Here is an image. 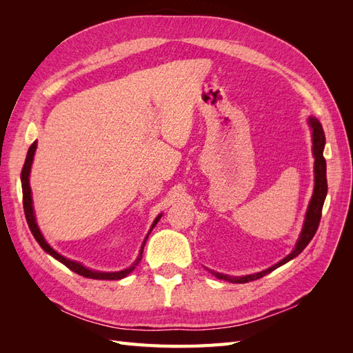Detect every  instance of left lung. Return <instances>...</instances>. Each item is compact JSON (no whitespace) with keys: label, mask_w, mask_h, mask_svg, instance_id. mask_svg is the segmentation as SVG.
<instances>
[{"label":"left lung","mask_w":353,"mask_h":353,"mask_svg":"<svg viewBox=\"0 0 353 353\" xmlns=\"http://www.w3.org/2000/svg\"><path fill=\"white\" fill-rule=\"evenodd\" d=\"M309 128H311V135H312V154H314V193L311 200H309V205L305 213V221H303V227L301 234H299V239L294 244V249L288 253L284 259L280 262H276L275 265L270 266L261 272H254L249 275H241V276H232L227 274H221L209 270L213 275L219 280H225L230 283H249L253 280H258L265 276L266 274L272 272L274 270L279 268V266L287 263L288 261L294 259L297 254H301L303 249L309 244V241L312 240L315 236V232L319 225V219H321V210L324 206V200L327 196V165H325V159H324V147H325V135L321 123L314 116H309L307 119Z\"/></svg>","instance_id":"1"}]
</instances>
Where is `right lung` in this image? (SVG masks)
<instances>
[{
	"label": "right lung",
	"mask_w": 353,
	"mask_h": 353,
	"mask_svg": "<svg viewBox=\"0 0 353 353\" xmlns=\"http://www.w3.org/2000/svg\"><path fill=\"white\" fill-rule=\"evenodd\" d=\"M35 152H37V141H34V144H32L29 147L28 150V154H26V160H25V165H23V169H22V175H20V179H22V191H23V209H25V215H26V221H28V225L30 228V232L32 236L35 237V240L38 241V244L42 248V250L47 252L50 256H52V258L57 259L59 262H61L65 266H68L69 270H72L73 272H77L82 276H87V279H94V280H121V279H125V276L132 272L135 270V266L140 263L141 258H143V250H144V245H145V241L148 239V236H150L152 230L156 227V223L159 222V219L162 218V213L160 215L156 216V219L153 221L152 227H150V231L147 232V236L141 244V249H140V253H138L135 262L128 266V268L122 270V271H114V272H104V271H95V270H90L87 268V266L82 265L81 262H77V261H72V259H68L65 258V256L57 253L54 249L51 248V245L47 243V240L44 239V236H42V232L38 227L37 223V218H35V210H34V200H32V190H30V185H29V175H30V168H32V162H34V156H35Z\"/></svg>",
	"instance_id": "add662e5"
}]
</instances>
